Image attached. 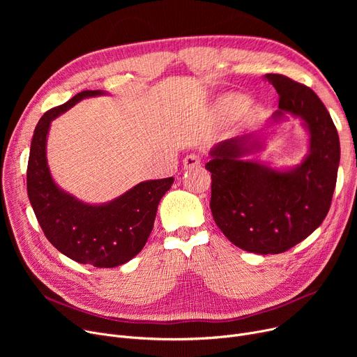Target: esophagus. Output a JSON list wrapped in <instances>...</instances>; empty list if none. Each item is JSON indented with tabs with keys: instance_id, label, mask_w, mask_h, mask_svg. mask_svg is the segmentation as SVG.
<instances>
[{
	"instance_id": "obj_1",
	"label": "esophagus",
	"mask_w": 357,
	"mask_h": 357,
	"mask_svg": "<svg viewBox=\"0 0 357 357\" xmlns=\"http://www.w3.org/2000/svg\"><path fill=\"white\" fill-rule=\"evenodd\" d=\"M201 166V158L197 153H191L186 155L183 159V167L185 169H194V167H199Z\"/></svg>"
}]
</instances>
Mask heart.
Masks as SVG:
<instances>
[{"instance_id": "obj_1", "label": "heart", "mask_w": 357, "mask_h": 357, "mask_svg": "<svg viewBox=\"0 0 357 357\" xmlns=\"http://www.w3.org/2000/svg\"><path fill=\"white\" fill-rule=\"evenodd\" d=\"M248 105V98L241 93H227L217 101V109L224 116H233L243 111Z\"/></svg>"}]
</instances>
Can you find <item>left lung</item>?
<instances>
[{
	"label": "left lung",
	"mask_w": 357,
	"mask_h": 357,
	"mask_svg": "<svg viewBox=\"0 0 357 357\" xmlns=\"http://www.w3.org/2000/svg\"><path fill=\"white\" fill-rule=\"evenodd\" d=\"M279 96L271 124L287 114L303 120L310 135L304 160L289 169H272L245 160L264 146L248 135L224 140L211 149L205 169L211 172L210 207L214 221L234 246L278 255L307 238L326 218L340 163V142L327 108L317 93L284 75L265 77Z\"/></svg>",
	"instance_id": "1"
}]
</instances>
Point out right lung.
I'll return each mask as SVG.
<instances>
[{"label": "right lung", "instance_id": "1", "mask_svg": "<svg viewBox=\"0 0 357 357\" xmlns=\"http://www.w3.org/2000/svg\"><path fill=\"white\" fill-rule=\"evenodd\" d=\"M104 91H82L46 111L37 123L27 165V194L37 221L52 245L69 259L96 268H116L133 259L152 233L158 205L174 178L144 181L105 204H86L54 183L46 158L52 120L88 97Z\"/></svg>", "mask_w": 357, "mask_h": 357}]
</instances>
